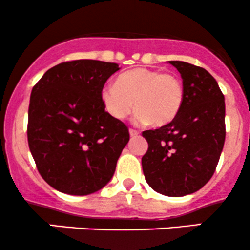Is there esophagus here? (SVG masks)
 I'll use <instances>...</instances> for the list:
<instances>
[{
  "mask_svg": "<svg viewBox=\"0 0 250 250\" xmlns=\"http://www.w3.org/2000/svg\"><path fill=\"white\" fill-rule=\"evenodd\" d=\"M129 134H130V136H137L140 133L137 130H135V129H129Z\"/></svg>",
  "mask_w": 250,
  "mask_h": 250,
  "instance_id": "obj_1",
  "label": "esophagus"
}]
</instances>
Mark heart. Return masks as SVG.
<instances>
[{
    "label": "heart",
    "mask_w": 250,
    "mask_h": 250,
    "mask_svg": "<svg viewBox=\"0 0 250 250\" xmlns=\"http://www.w3.org/2000/svg\"><path fill=\"white\" fill-rule=\"evenodd\" d=\"M183 97V83L176 74L148 68L125 71L116 84L104 85L101 91L103 105L114 119H125L135 104L134 121L155 125L170 122L182 107Z\"/></svg>",
    "instance_id": "obj_1"
}]
</instances>
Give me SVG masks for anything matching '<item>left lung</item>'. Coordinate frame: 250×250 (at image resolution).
Instances as JSON below:
<instances>
[{"label": "left lung", "mask_w": 250, "mask_h": 250, "mask_svg": "<svg viewBox=\"0 0 250 250\" xmlns=\"http://www.w3.org/2000/svg\"><path fill=\"white\" fill-rule=\"evenodd\" d=\"M182 76L185 97L173 121L145 130L146 181L157 193L180 197L195 193L213 176L226 139L225 96L207 70L169 61Z\"/></svg>", "instance_id": "left-lung-1"}]
</instances>
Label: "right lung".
<instances>
[{"instance_id":"right-lung-1","label":"right lung","mask_w":250,"mask_h":250,"mask_svg":"<svg viewBox=\"0 0 250 250\" xmlns=\"http://www.w3.org/2000/svg\"><path fill=\"white\" fill-rule=\"evenodd\" d=\"M119 69L96 60L62 62L31 90L28 145L40 175L61 193H95L115 173L129 130L104 110L101 91Z\"/></svg>"}]
</instances>
